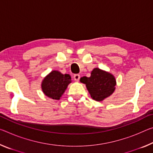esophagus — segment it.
<instances>
[{
  "mask_svg": "<svg viewBox=\"0 0 153 153\" xmlns=\"http://www.w3.org/2000/svg\"><path fill=\"white\" fill-rule=\"evenodd\" d=\"M79 78H80V76H79V74H75L74 76V79L75 81L76 82H78L79 80Z\"/></svg>",
  "mask_w": 153,
  "mask_h": 153,
  "instance_id": "34e87169",
  "label": "esophagus"
}]
</instances>
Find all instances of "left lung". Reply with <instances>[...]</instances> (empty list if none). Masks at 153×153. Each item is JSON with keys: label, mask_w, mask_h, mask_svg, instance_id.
<instances>
[{"label": "left lung", "mask_w": 153, "mask_h": 153, "mask_svg": "<svg viewBox=\"0 0 153 153\" xmlns=\"http://www.w3.org/2000/svg\"><path fill=\"white\" fill-rule=\"evenodd\" d=\"M80 82L86 84L91 98L97 101L110 97L114 91L116 84L112 74L99 68H94L91 71V77H81Z\"/></svg>", "instance_id": "8db88e82"}]
</instances>
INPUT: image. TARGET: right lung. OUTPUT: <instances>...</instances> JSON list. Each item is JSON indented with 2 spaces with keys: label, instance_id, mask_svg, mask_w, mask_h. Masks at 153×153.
<instances>
[{
  "label": "right lung",
  "instance_id": "add662e5",
  "mask_svg": "<svg viewBox=\"0 0 153 153\" xmlns=\"http://www.w3.org/2000/svg\"><path fill=\"white\" fill-rule=\"evenodd\" d=\"M71 82V78L69 74L52 71L44 77L42 88L43 93L48 97L59 100Z\"/></svg>",
  "mask_w": 153,
  "mask_h": 153
}]
</instances>
